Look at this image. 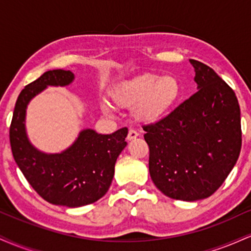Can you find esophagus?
<instances>
[{
  "instance_id": "34e87169",
  "label": "esophagus",
  "mask_w": 251,
  "mask_h": 251,
  "mask_svg": "<svg viewBox=\"0 0 251 251\" xmlns=\"http://www.w3.org/2000/svg\"><path fill=\"white\" fill-rule=\"evenodd\" d=\"M138 135H139V133H138L137 131H134V129H129L128 131V134H127V140H133V139H135V138L138 137Z\"/></svg>"
}]
</instances>
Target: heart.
I'll return each mask as SVG.
<instances>
[{
	"instance_id": "obj_1",
	"label": "heart",
	"mask_w": 251,
	"mask_h": 251,
	"mask_svg": "<svg viewBox=\"0 0 251 251\" xmlns=\"http://www.w3.org/2000/svg\"><path fill=\"white\" fill-rule=\"evenodd\" d=\"M181 97L179 80L174 75L146 73L113 86L109 91L116 107L133 108V117L140 123H154L168 116ZM102 109L109 111L107 103Z\"/></svg>"
}]
</instances>
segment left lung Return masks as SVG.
<instances>
[{"label":"left lung","instance_id":"obj_1","mask_svg":"<svg viewBox=\"0 0 251 251\" xmlns=\"http://www.w3.org/2000/svg\"><path fill=\"white\" fill-rule=\"evenodd\" d=\"M190 63L198 91L143 129L154 185L172 200L195 201L217 191L234 169L242 131L235 92L209 66Z\"/></svg>","mask_w":251,"mask_h":251}]
</instances>
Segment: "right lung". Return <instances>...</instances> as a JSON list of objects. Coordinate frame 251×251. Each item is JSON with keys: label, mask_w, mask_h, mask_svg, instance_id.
Here are the masks:
<instances>
[{"label": "right lung", "mask_w": 251, "mask_h": 251, "mask_svg": "<svg viewBox=\"0 0 251 251\" xmlns=\"http://www.w3.org/2000/svg\"><path fill=\"white\" fill-rule=\"evenodd\" d=\"M73 80L71 71L53 70L25 86L16 100L9 137L14 159L31 188L51 204L79 208L94 203L108 191L117 158L127 145L128 131L124 127L112 134H99L86 128L60 153L37 150L25 131L28 103L48 86L63 87Z\"/></svg>", "instance_id": "add662e5"}]
</instances>
